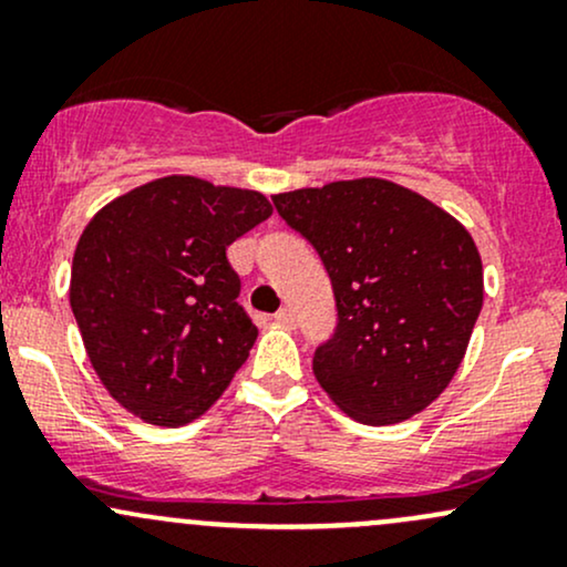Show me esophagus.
I'll return each mask as SVG.
<instances>
[{
    "mask_svg": "<svg viewBox=\"0 0 567 567\" xmlns=\"http://www.w3.org/2000/svg\"><path fill=\"white\" fill-rule=\"evenodd\" d=\"M275 322L282 324V328H296V315H292V309L285 306V309H279L275 315Z\"/></svg>",
    "mask_w": 567,
    "mask_h": 567,
    "instance_id": "1",
    "label": "esophagus"
}]
</instances>
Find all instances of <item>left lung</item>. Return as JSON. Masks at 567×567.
I'll return each instance as SVG.
<instances>
[{
	"label": "left lung",
	"mask_w": 567,
	"mask_h": 567,
	"mask_svg": "<svg viewBox=\"0 0 567 567\" xmlns=\"http://www.w3.org/2000/svg\"><path fill=\"white\" fill-rule=\"evenodd\" d=\"M317 250L338 322L315 351L317 381L360 424H400L432 405L464 360L483 309L472 234L421 194L383 178L275 194Z\"/></svg>",
	"instance_id": "8db88e82"
}]
</instances>
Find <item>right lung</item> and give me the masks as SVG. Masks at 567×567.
Masks as SVG:
<instances>
[{"label":"right lung","instance_id":"right-lung-1","mask_svg":"<svg viewBox=\"0 0 567 567\" xmlns=\"http://www.w3.org/2000/svg\"><path fill=\"white\" fill-rule=\"evenodd\" d=\"M271 216L264 194L167 175L84 226L69 301L109 394L181 426L224 394L256 343L226 247Z\"/></svg>","mask_w":567,"mask_h":567}]
</instances>
